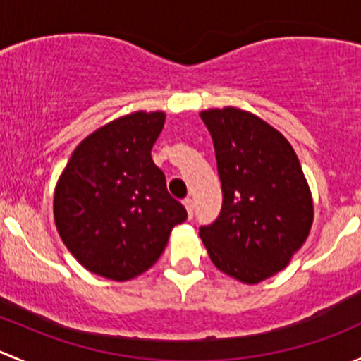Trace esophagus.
<instances>
[{"instance_id":"34e87169","label":"esophagus","mask_w":361,"mask_h":361,"mask_svg":"<svg viewBox=\"0 0 361 361\" xmlns=\"http://www.w3.org/2000/svg\"><path fill=\"white\" fill-rule=\"evenodd\" d=\"M183 204H185V209H187V213H188V218L194 216V199L187 197L183 201Z\"/></svg>"}]
</instances>
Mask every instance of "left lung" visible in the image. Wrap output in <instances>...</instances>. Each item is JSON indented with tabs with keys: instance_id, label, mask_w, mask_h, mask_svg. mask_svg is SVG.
I'll list each match as a JSON object with an SVG mask.
<instances>
[{
	"instance_id": "8db88e82",
	"label": "left lung",
	"mask_w": 361,
	"mask_h": 361,
	"mask_svg": "<svg viewBox=\"0 0 361 361\" xmlns=\"http://www.w3.org/2000/svg\"><path fill=\"white\" fill-rule=\"evenodd\" d=\"M201 118L213 137L224 204L199 235L216 269L257 285L283 271L311 232L307 180L288 140L260 116L227 106Z\"/></svg>"
}]
</instances>
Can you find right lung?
I'll list each match as a JSON object with an SVG mask.
<instances>
[{"label":"right lung","instance_id":"1","mask_svg":"<svg viewBox=\"0 0 361 361\" xmlns=\"http://www.w3.org/2000/svg\"><path fill=\"white\" fill-rule=\"evenodd\" d=\"M164 111L118 116L73 152L54 192V220L73 257L97 276L127 281L152 267L187 211L152 160Z\"/></svg>","mask_w":361,"mask_h":361}]
</instances>
